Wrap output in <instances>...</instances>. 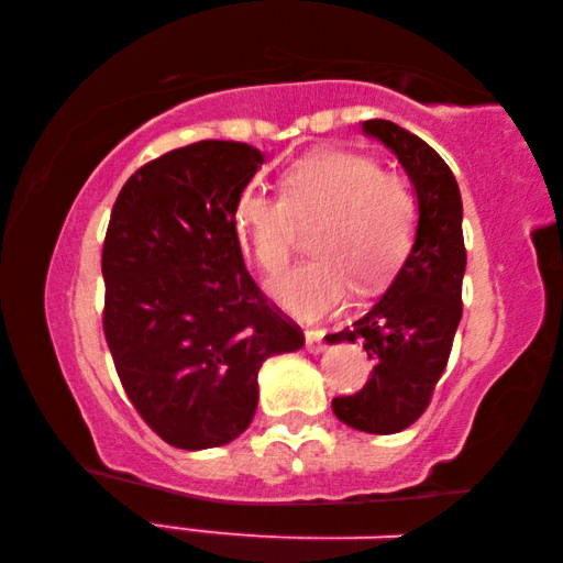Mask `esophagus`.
Here are the masks:
<instances>
[{"instance_id": "esophagus-1", "label": "esophagus", "mask_w": 563, "mask_h": 563, "mask_svg": "<svg viewBox=\"0 0 563 563\" xmlns=\"http://www.w3.org/2000/svg\"><path fill=\"white\" fill-rule=\"evenodd\" d=\"M305 347H308V352H322L328 345H325V332L322 330H308L305 332Z\"/></svg>"}]
</instances>
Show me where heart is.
Listing matches in <instances>:
<instances>
[{
  "label": "heart",
  "instance_id": "heart-1",
  "mask_svg": "<svg viewBox=\"0 0 563 563\" xmlns=\"http://www.w3.org/2000/svg\"><path fill=\"white\" fill-rule=\"evenodd\" d=\"M316 221V258L268 283L271 298L300 320L340 308L352 278L387 280L412 247L419 206L407 180L387 174L373 156L325 148L285 170L283 194L247 188L233 208L235 231L265 273L290 261L298 228Z\"/></svg>",
  "mask_w": 563,
  "mask_h": 563
}]
</instances>
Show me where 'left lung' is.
<instances>
[{"label":"left lung","instance_id":"obj_1","mask_svg":"<svg viewBox=\"0 0 563 563\" xmlns=\"http://www.w3.org/2000/svg\"><path fill=\"white\" fill-rule=\"evenodd\" d=\"M362 131L383 141L407 170L419 221L387 292L350 328L328 335V342L360 340L375 362L365 387L332 399V412L360 432L395 434L430 407L462 320V196L444 158L415 133L385 119L365 121Z\"/></svg>","mask_w":563,"mask_h":563}]
</instances>
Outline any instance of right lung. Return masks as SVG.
Listing matches in <instances>:
<instances>
[{"instance_id":"right-lung-1","label":"right lung","mask_w":563,"mask_h":563,"mask_svg":"<svg viewBox=\"0 0 563 563\" xmlns=\"http://www.w3.org/2000/svg\"><path fill=\"white\" fill-rule=\"evenodd\" d=\"M261 166L241 141H198L141 166L113 203L103 335L131 405L178 450L245 432L263 362L305 345L245 271L233 223Z\"/></svg>"}]
</instances>
